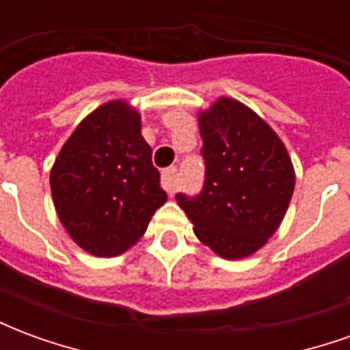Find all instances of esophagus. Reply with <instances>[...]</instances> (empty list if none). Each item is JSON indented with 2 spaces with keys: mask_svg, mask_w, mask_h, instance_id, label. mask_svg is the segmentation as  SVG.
<instances>
[{
  "mask_svg": "<svg viewBox=\"0 0 350 350\" xmlns=\"http://www.w3.org/2000/svg\"><path fill=\"white\" fill-rule=\"evenodd\" d=\"M161 183H163V187L167 189V193H174L176 187H178V168L170 167L167 170H163V174H161Z\"/></svg>",
  "mask_w": 350,
  "mask_h": 350,
  "instance_id": "1",
  "label": "esophagus"
}]
</instances>
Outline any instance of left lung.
<instances>
[{"instance_id":"1","label":"left lung","mask_w":350,"mask_h":350,"mask_svg":"<svg viewBox=\"0 0 350 350\" xmlns=\"http://www.w3.org/2000/svg\"><path fill=\"white\" fill-rule=\"evenodd\" d=\"M206 165L197 197L176 195L195 234L219 257L236 260L268 242L285 217L294 167L285 144L250 107L219 97L198 112Z\"/></svg>"}]
</instances>
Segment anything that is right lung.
I'll return each mask as SVG.
<instances>
[{"mask_svg":"<svg viewBox=\"0 0 350 350\" xmlns=\"http://www.w3.org/2000/svg\"><path fill=\"white\" fill-rule=\"evenodd\" d=\"M140 127L129 103L108 100L79 123L50 170L57 217L95 257H116L135 245L167 202Z\"/></svg>","mask_w":350,"mask_h":350,"instance_id":"obj_1","label":"right lung"}]
</instances>
